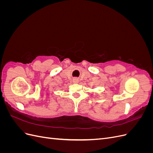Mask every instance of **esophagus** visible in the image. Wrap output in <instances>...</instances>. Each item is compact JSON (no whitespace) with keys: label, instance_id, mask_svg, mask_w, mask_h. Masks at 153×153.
Listing matches in <instances>:
<instances>
[{"label":"esophagus","instance_id":"esophagus-1","mask_svg":"<svg viewBox=\"0 0 153 153\" xmlns=\"http://www.w3.org/2000/svg\"><path fill=\"white\" fill-rule=\"evenodd\" d=\"M73 81L74 83H75V84H78V83L79 82V80H78V78H74Z\"/></svg>","mask_w":153,"mask_h":153}]
</instances>
